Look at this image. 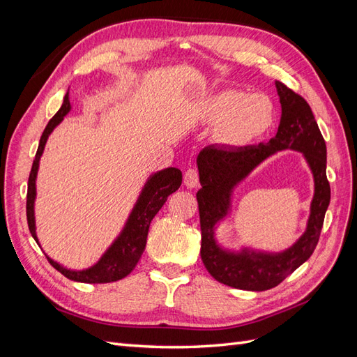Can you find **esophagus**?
<instances>
[{
    "instance_id": "obj_1",
    "label": "esophagus",
    "mask_w": 357,
    "mask_h": 357,
    "mask_svg": "<svg viewBox=\"0 0 357 357\" xmlns=\"http://www.w3.org/2000/svg\"><path fill=\"white\" fill-rule=\"evenodd\" d=\"M199 183V172L197 168H189L186 172H185V185L188 188H197Z\"/></svg>"
}]
</instances>
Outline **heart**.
Here are the masks:
<instances>
[{
    "label": "heart",
    "instance_id": "heart-1",
    "mask_svg": "<svg viewBox=\"0 0 357 357\" xmlns=\"http://www.w3.org/2000/svg\"><path fill=\"white\" fill-rule=\"evenodd\" d=\"M208 121L225 123V137L245 144L265 135L275 123V105L262 93L226 89L215 93L208 105Z\"/></svg>",
    "mask_w": 357,
    "mask_h": 357
}]
</instances>
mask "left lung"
<instances>
[{"mask_svg": "<svg viewBox=\"0 0 357 357\" xmlns=\"http://www.w3.org/2000/svg\"><path fill=\"white\" fill-rule=\"evenodd\" d=\"M282 104V121L266 144L226 149L208 146L198 155L201 189L197 193L201 223V259L218 282L243 290L273 289L304 264L319 243L325 213L331 201L326 177V144L308 102L275 82ZM291 148L305 153L315 176V198L305 235L282 254L223 251L213 240V226L227 213L231 189L262 160L278 149Z\"/></svg>", "mask_w": 357, "mask_h": 357, "instance_id": "obj_1", "label": "left lung"}]
</instances>
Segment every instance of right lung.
Segmentation results:
<instances>
[{
  "label": "right lung",
  "mask_w": 357,
  "mask_h": 357,
  "mask_svg": "<svg viewBox=\"0 0 357 357\" xmlns=\"http://www.w3.org/2000/svg\"><path fill=\"white\" fill-rule=\"evenodd\" d=\"M70 109L71 105H70L68 92H67L59 112L50 119L45 132H43L40 138L36 159L32 162V168L29 172L28 192H26V219H28L29 232L32 236H34L37 244H38V240L36 234L34 201H36V178H37V171H38V162L43 155V150H45L50 132L62 122L63 116L70 112ZM180 185H181V171L177 168L162 169L150 177L146 183L142 195H139L135 204L131 215H129L122 234L117 236V240L112 244L109 250L102 255V257L93 266L83 269V271H71V269L63 268L58 262L52 261L49 256H46L47 261L53 268L58 269L62 275H66L67 278L74 280V282H80V283H112L126 277L135 268L137 262L139 261V257H142L144 252L150 222L153 220L156 213L162 208V205L165 204L167 198L171 195V193H174L180 188Z\"/></svg>",
  "instance_id": "1"
}]
</instances>
